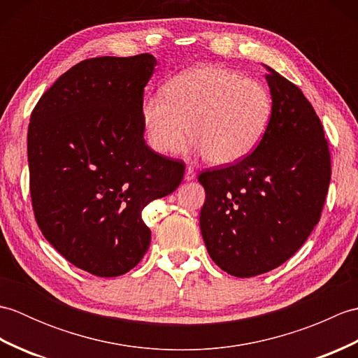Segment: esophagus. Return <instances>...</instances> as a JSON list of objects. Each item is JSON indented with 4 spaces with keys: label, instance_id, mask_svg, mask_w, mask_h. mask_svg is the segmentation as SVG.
<instances>
[{
    "label": "esophagus",
    "instance_id": "1",
    "mask_svg": "<svg viewBox=\"0 0 358 358\" xmlns=\"http://www.w3.org/2000/svg\"><path fill=\"white\" fill-rule=\"evenodd\" d=\"M195 178V171H194V167H186V172H185V180L186 181H192Z\"/></svg>",
    "mask_w": 358,
    "mask_h": 358
}]
</instances>
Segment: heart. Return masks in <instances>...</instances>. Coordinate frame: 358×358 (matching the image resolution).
I'll use <instances>...</instances> for the list:
<instances>
[{
  "mask_svg": "<svg viewBox=\"0 0 358 358\" xmlns=\"http://www.w3.org/2000/svg\"><path fill=\"white\" fill-rule=\"evenodd\" d=\"M163 95L141 106L148 144L157 154L177 152L189 135L214 164H232L262 141L272 115V98L262 83L223 66L201 64L175 75Z\"/></svg>",
  "mask_w": 358,
  "mask_h": 358,
  "instance_id": "obj_1",
  "label": "heart"
}]
</instances>
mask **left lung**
Masks as SVG:
<instances>
[{
	"label": "left lung",
	"instance_id": "left-lung-1",
	"mask_svg": "<svg viewBox=\"0 0 358 358\" xmlns=\"http://www.w3.org/2000/svg\"><path fill=\"white\" fill-rule=\"evenodd\" d=\"M268 71L272 115L262 141L240 162L199 175L204 245L217 266L240 278L275 269L301 248L331 181L320 118L299 86Z\"/></svg>",
	"mask_w": 358,
	"mask_h": 358
}]
</instances>
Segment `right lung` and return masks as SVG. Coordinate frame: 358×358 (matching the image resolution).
<instances>
[{"label":"right lung","instance_id":"right-lung-1","mask_svg":"<svg viewBox=\"0 0 358 358\" xmlns=\"http://www.w3.org/2000/svg\"><path fill=\"white\" fill-rule=\"evenodd\" d=\"M155 58L96 57L64 72L38 100L27 132L36 224L67 262L118 277L141 262V210L169 195L185 163L144 143L141 106Z\"/></svg>","mask_w":358,"mask_h":358}]
</instances>
